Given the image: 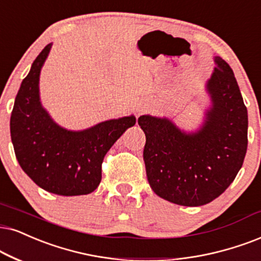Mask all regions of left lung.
<instances>
[{"instance_id": "8db88e82", "label": "left lung", "mask_w": 261, "mask_h": 261, "mask_svg": "<svg viewBox=\"0 0 261 261\" xmlns=\"http://www.w3.org/2000/svg\"><path fill=\"white\" fill-rule=\"evenodd\" d=\"M216 64L207 83L212 107L197 133H182L166 118H138L146 134L148 182L158 196L182 206L217 199L233 182L246 156L247 108L231 67L220 58Z\"/></svg>"}]
</instances>
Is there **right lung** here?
<instances>
[{
  "instance_id": "add662e5",
  "label": "right lung",
  "mask_w": 261,
  "mask_h": 261,
  "mask_svg": "<svg viewBox=\"0 0 261 261\" xmlns=\"http://www.w3.org/2000/svg\"><path fill=\"white\" fill-rule=\"evenodd\" d=\"M50 44L39 53L16 94L11 137L24 172L42 189L64 196L87 195L98 187L105 155L136 118L107 120L84 131L57 125L39 102V72Z\"/></svg>"
}]
</instances>
